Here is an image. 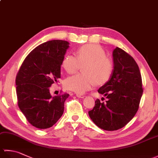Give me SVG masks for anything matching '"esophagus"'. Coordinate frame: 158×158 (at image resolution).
<instances>
[{
	"label": "esophagus",
	"mask_w": 158,
	"mask_h": 158,
	"mask_svg": "<svg viewBox=\"0 0 158 158\" xmlns=\"http://www.w3.org/2000/svg\"><path fill=\"white\" fill-rule=\"evenodd\" d=\"M76 96L78 97V98H83L85 97V95L83 94H77Z\"/></svg>",
	"instance_id": "34e87169"
}]
</instances>
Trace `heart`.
Returning a JSON list of instances; mask_svg holds the SVG:
<instances>
[{
    "instance_id": "heart-1",
    "label": "heart",
    "mask_w": 158,
    "mask_h": 158,
    "mask_svg": "<svg viewBox=\"0 0 158 158\" xmlns=\"http://www.w3.org/2000/svg\"><path fill=\"white\" fill-rule=\"evenodd\" d=\"M82 67V73L76 74L66 78L65 87L78 94H83L93 88L96 83L105 84L109 81L113 72V62L101 46L88 44L77 51V56L68 54L64 56L62 66L69 74L77 72Z\"/></svg>"
}]
</instances>
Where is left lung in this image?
Returning <instances> with one entry per match:
<instances>
[{
	"label": "left lung",
	"instance_id": "obj_1",
	"mask_svg": "<svg viewBox=\"0 0 158 158\" xmlns=\"http://www.w3.org/2000/svg\"><path fill=\"white\" fill-rule=\"evenodd\" d=\"M113 56L112 75L98 90L108 100L104 103L97 99L88 112L93 122L107 131L122 128L133 118L143 92L141 75L132 57L119 48L113 50Z\"/></svg>",
	"mask_w": 158,
	"mask_h": 158
}]
</instances>
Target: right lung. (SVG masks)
Instances as JSON below:
<instances>
[{"mask_svg":"<svg viewBox=\"0 0 158 158\" xmlns=\"http://www.w3.org/2000/svg\"><path fill=\"white\" fill-rule=\"evenodd\" d=\"M69 43L52 40L36 47L23 60L15 79L18 104L28 122L37 128L53 126L61 117L69 94L52 97L49 88L60 78Z\"/></svg>","mask_w":158,"mask_h":158,"instance_id":"obj_1","label":"right lung"}]
</instances>
